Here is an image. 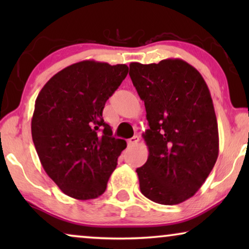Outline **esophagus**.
I'll return each mask as SVG.
<instances>
[{
	"instance_id": "esophagus-1",
	"label": "esophagus",
	"mask_w": 249,
	"mask_h": 249,
	"mask_svg": "<svg viewBox=\"0 0 249 249\" xmlns=\"http://www.w3.org/2000/svg\"><path fill=\"white\" fill-rule=\"evenodd\" d=\"M138 142H139L138 136H134V137L128 139V146H134V145L137 144Z\"/></svg>"
}]
</instances>
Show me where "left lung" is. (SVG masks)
Returning a JSON list of instances; mask_svg holds the SVG:
<instances>
[{
  "label": "left lung",
  "mask_w": 249,
  "mask_h": 249,
  "mask_svg": "<svg viewBox=\"0 0 249 249\" xmlns=\"http://www.w3.org/2000/svg\"><path fill=\"white\" fill-rule=\"evenodd\" d=\"M129 67L149 124L144 135L148 159L136 170L141 192L163 205L180 204L202 187L219 155L209 87L195 68L180 59Z\"/></svg>",
  "instance_id": "8db88e82"
}]
</instances>
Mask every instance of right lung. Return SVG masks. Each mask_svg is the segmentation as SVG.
<instances>
[{"label": "right lung", "mask_w": 249, "mask_h": 249, "mask_svg": "<svg viewBox=\"0 0 249 249\" xmlns=\"http://www.w3.org/2000/svg\"><path fill=\"white\" fill-rule=\"evenodd\" d=\"M125 64L81 61L64 68L39 91L32 136L47 176L72 198L101 196L127 147L112 137L104 105L127 77Z\"/></svg>", "instance_id": "1"}]
</instances>
